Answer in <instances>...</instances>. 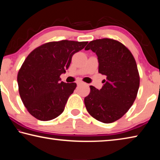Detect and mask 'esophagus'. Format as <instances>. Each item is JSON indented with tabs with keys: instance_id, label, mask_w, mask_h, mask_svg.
Segmentation results:
<instances>
[{
	"instance_id": "obj_1",
	"label": "esophagus",
	"mask_w": 160,
	"mask_h": 160,
	"mask_svg": "<svg viewBox=\"0 0 160 160\" xmlns=\"http://www.w3.org/2000/svg\"><path fill=\"white\" fill-rule=\"evenodd\" d=\"M83 82H81V81H78V82H77V85H82Z\"/></svg>"
}]
</instances>
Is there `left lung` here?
<instances>
[{"label":"left lung","mask_w":160,"mask_h":160,"mask_svg":"<svg viewBox=\"0 0 160 160\" xmlns=\"http://www.w3.org/2000/svg\"><path fill=\"white\" fill-rule=\"evenodd\" d=\"M96 53L99 72L107 76L100 90L90 86L84 101L87 111L97 121L110 123L122 117L133 104L140 85L136 62L125 46L111 39L90 42L85 50Z\"/></svg>","instance_id":"8db88e82"}]
</instances>
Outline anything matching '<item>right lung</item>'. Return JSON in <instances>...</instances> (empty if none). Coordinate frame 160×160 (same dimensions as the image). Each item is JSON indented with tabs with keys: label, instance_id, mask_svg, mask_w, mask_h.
<instances>
[{
	"label": "right lung",
	"instance_id": "right-lung-1",
	"mask_svg": "<svg viewBox=\"0 0 160 160\" xmlns=\"http://www.w3.org/2000/svg\"><path fill=\"white\" fill-rule=\"evenodd\" d=\"M88 42L62 40L44 44L29 54L18 72L19 93L32 116L50 121L61 115L76 83L61 82L73 54Z\"/></svg>",
	"mask_w": 160,
	"mask_h": 160
}]
</instances>
